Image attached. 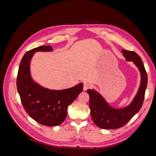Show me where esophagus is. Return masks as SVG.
I'll use <instances>...</instances> for the list:
<instances>
[{
    "instance_id": "esophagus-1",
    "label": "esophagus",
    "mask_w": 156,
    "mask_h": 156,
    "mask_svg": "<svg viewBox=\"0 0 156 156\" xmlns=\"http://www.w3.org/2000/svg\"><path fill=\"white\" fill-rule=\"evenodd\" d=\"M90 88V84L87 83H84V85H83V90H87L88 88Z\"/></svg>"
}]
</instances>
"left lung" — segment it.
<instances>
[{"label":"left lung","mask_w":156,"mask_h":156,"mask_svg":"<svg viewBox=\"0 0 156 156\" xmlns=\"http://www.w3.org/2000/svg\"><path fill=\"white\" fill-rule=\"evenodd\" d=\"M122 53L127 62H132L137 68L140 75V85L129 104L124 107H112L95 89L87 90L91 117L101 129H115L125 126L139 111L144 101L148 78L142 60L135 52L122 49Z\"/></svg>","instance_id":"left-lung-1"}]
</instances>
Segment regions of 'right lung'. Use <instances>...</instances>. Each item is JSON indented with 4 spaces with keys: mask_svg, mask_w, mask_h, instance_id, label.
I'll return each instance as SVG.
<instances>
[{
    "mask_svg": "<svg viewBox=\"0 0 156 156\" xmlns=\"http://www.w3.org/2000/svg\"><path fill=\"white\" fill-rule=\"evenodd\" d=\"M49 45H41L25 54L19 67L17 88L23 107L37 123L52 127L61 124L67 116V108L83 90V83L63 90L42 87L33 79L30 62L36 52H51Z\"/></svg>",
    "mask_w": 156,
    "mask_h": 156,
    "instance_id": "obj_1",
    "label": "right lung"
}]
</instances>
